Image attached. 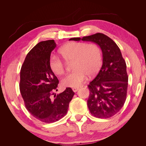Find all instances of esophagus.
<instances>
[{
  "label": "esophagus",
  "instance_id": "obj_1",
  "mask_svg": "<svg viewBox=\"0 0 146 146\" xmlns=\"http://www.w3.org/2000/svg\"><path fill=\"white\" fill-rule=\"evenodd\" d=\"M79 88H72V91L74 92H76L78 90Z\"/></svg>",
  "mask_w": 146,
  "mask_h": 146
}]
</instances>
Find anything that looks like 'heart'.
Returning <instances> with one entry per match:
<instances>
[{"mask_svg": "<svg viewBox=\"0 0 146 146\" xmlns=\"http://www.w3.org/2000/svg\"><path fill=\"white\" fill-rule=\"evenodd\" d=\"M60 53L66 61H74V70L62 80V84L65 86L77 88L81 86L86 81L88 75L94 76L101 67L102 52L96 44L69 42L60 48ZM49 65L52 72L56 75L64 74L65 64L58 56L52 55Z\"/></svg>", "mask_w": 146, "mask_h": 146, "instance_id": "b5f03b06", "label": "heart"}]
</instances>
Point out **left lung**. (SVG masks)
<instances>
[{
    "instance_id": "obj_1",
    "label": "left lung",
    "mask_w": 146,
    "mask_h": 146,
    "mask_svg": "<svg viewBox=\"0 0 146 146\" xmlns=\"http://www.w3.org/2000/svg\"><path fill=\"white\" fill-rule=\"evenodd\" d=\"M69 40L91 41L101 48L103 63L98 74L88 86L90 92L88 107L96 117L114 116L124 105L129 78L120 48L113 39L100 33Z\"/></svg>"
}]
</instances>
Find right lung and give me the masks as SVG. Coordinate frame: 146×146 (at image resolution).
I'll list each match as a JSON object with an SVG mask.
<instances>
[{"label": "right lung", "mask_w": 146, "mask_h": 146, "mask_svg": "<svg viewBox=\"0 0 146 146\" xmlns=\"http://www.w3.org/2000/svg\"><path fill=\"white\" fill-rule=\"evenodd\" d=\"M54 40L41 41L33 47L25 57L20 72L19 89L25 108L38 120L52 123L60 120L68 112L74 95L70 88L55 94L58 79L50 68Z\"/></svg>", "instance_id": "obj_1"}]
</instances>
